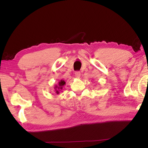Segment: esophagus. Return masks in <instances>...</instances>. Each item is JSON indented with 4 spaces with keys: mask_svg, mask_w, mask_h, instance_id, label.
<instances>
[{
    "mask_svg": "<svg viewBox=\"0 0 148 148\" xmlns=\"http://www.w3.org/2000/svg\"><path fill=\"white\" fill-rule=\"evenodd\" d=\"M75 76L77 77V78H80V75H81V73H80V72H79V71H76V72L75 73Z\"/></svg>",
    "mask_w": 148,
    "mask_h": 148,
    "instance_id": "1",
    "label": "esophagus"
}]
</instances>
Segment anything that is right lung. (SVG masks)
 Instances as JSON below:
<instances>
[{
	"label": "right lung",
	"mask_w": 148,
	"mask_h": 148,
	"mask_svg": "<svg viewBox=\"0 0 148 148\" xmlns=\"http://www.w3.org/2000/svg\"><path fill=\"white\" fill-rule=\"evenodd\" d=\"M65 84V82L63 80H60L59 82L58 85H56V86H54V89H55L56 93L57 94H59V92L60 91V90L63 89V86Z\"/></svg>",
	"instance_id": "add662e5"
}]
</instances>
